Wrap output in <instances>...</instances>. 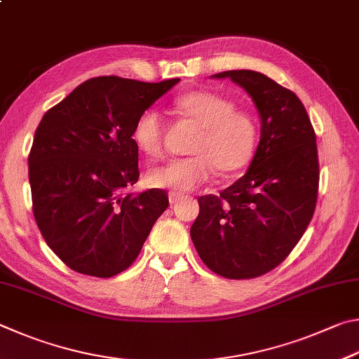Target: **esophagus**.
Instances as JSON below:
<instances>
[{"label": "esophagus", "instance_id": "esophagus-1", "mask_svg": "<svg viewBox=\"0 0 359 359\" xmlns=\"http://www.w3.org/2000/svg\"><path fill=\"white\" fill-rule=\"evenodd\" d=\"M181 198H183V196H181V194H178V192H168V202H170V205L178 203Z\"/></svg>", "mask_w": 359, "mask_h": 359}]
</instances>
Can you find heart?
<instances>
[{"mask_svg": "<svg viewBox=\"0 0 359 359\" xmlns=\"http://www.w3.org/2000/svg\"><path fill=\"white\" fill-rule=\"evenodd\" d=\"M176 109L200 128L191 147L192 157L175 159L151 168L147 183L156 189L189 192L205 184L215 173L230 176L249 165L257 148V123L230 99L211 91H191L176 99ZM165 121L156 109H147L135 119L132 140L148 157H159Z\"/></svg>", "mask_w": 359, "mask_h": 359, "instance_id": "b5f03b06", "label": "heart"}]
</instances>
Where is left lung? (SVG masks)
<instances>
[{
    "instance_id": "1",
    "label": "left lung",
    "mask_w": 359,
    "mask_h": 359,
    "mask_svg": "<svg viewBox=\"0 0 359 359\" xmlns=\"http://www.w3.org/2000/svg\"><path fill=\"white\" fill-rule=\"evenodd\" d=\"M257 107L260 142L246 175L198 198L191 238L200 259L227 279H252L287 259L317 205L316 132L297 94L255 71H225Z\"/></svg>"
}]
</instances>
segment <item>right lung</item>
<instances>
[{
	"instance_id": "add662e5",
	"label": "right lung",
	"mask_w": 359,
	"mask_h": 359,
	"mask_svg": "<svg viewBox=\"0 0 359 359\" xmlns=\"http://www.w3.org/2000/svg\"><path fill=\"white\" fill-rule=\"evenodd\" d=\"M178 81L90 79L37 126L28 156L34 219L48 248L74 271L94 278L124 271L167 210L161 189L128 192L140 175L132 129Z\"/></svg>"
}]
</instances>
